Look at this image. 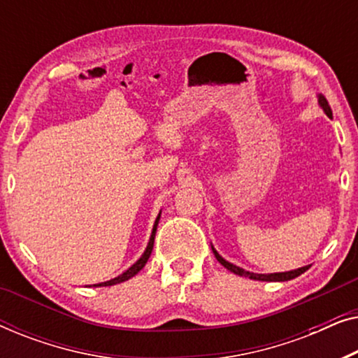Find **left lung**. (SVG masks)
I'll list each match as a JSON object with an SVG mask.
<instances>
[{"instance_id":"obj_1","label":"left lung","mask_w":358,"mask_h":358,"mask_svg":"<svg viewBox=\"0 0 358 358\" xmlns=\"http://www.w3.org/2000/svg\"><path fill=\"white\" fill-rule=\"evenodd\" d=\"M320 104L322 109H324L326 115L327 117H332V112H331V107L327 106V101L324 96H320ZM213 254L215 257H217V261L222 264L228 268V271H231L236 273V275H244V277H249V278H254V280H266V282H285V280H292V278H295L298 275H301L303 272L308 271V266L306 267H301V268H296V271H290V272H278V273H252V272H248L244 271L241 267H236L233 266V264H229L228 261H224V259L220 256V254L215 251L213 249Z\"/></svg>"}]
</instances>
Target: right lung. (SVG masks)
Listing matches in <instances>:
<instances>
[{"mask_svg": "<svg viewBox=\"0 0 358 358\" xmlns=\"http://www.w3.org/2000/svg\"><path fill=\"white\" fill-rule=\"evenodd\" d=\"M159 217H161V213L158 215V218H156V222H155V227H153V233H151V238H150V243H148V246H146V251L143 252V256H141L138 261H136L134 266H131L129 271H125L124 273H122V275H119V277H115V278H112V280H109V282H102V283H97V285H94V287H109V285H115V283H120V282H125V280H129V278H131L134 275H136V273H138L141 268L145 267V264L148 262V259H150V256H151V251H153V244H155V234H156V227H158V222H159Z\"/></svg>", "mask_w": 358, "mask_h": 358, "instance_id": "1", "label": "right lung"}]
</instances>
